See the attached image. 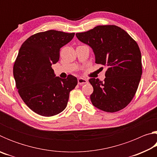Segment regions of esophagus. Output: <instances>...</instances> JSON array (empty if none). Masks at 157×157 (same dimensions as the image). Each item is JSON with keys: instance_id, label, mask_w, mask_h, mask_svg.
I'll return each mask as SVG.
<instances>
[{"instance_id": "34e87169", "label": "esophagus", "mask_w": 157, "mask_h": 157, "mask_svg": "<svg viewBox=\"0 0 157 157\" xmlns=\"http://www.w3.org/2000/svg\"><path fill=\"white\" fill-rule=\"evenodd\" d=\"M78 84H80V85H82V84H86L87 82H88V81H87L86 79H84V78H78Z\"/></svg>"}]
</instances>
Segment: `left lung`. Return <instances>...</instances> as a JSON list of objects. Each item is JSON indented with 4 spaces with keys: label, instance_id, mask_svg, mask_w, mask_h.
Masks as SVG:
<instances>
[{
    "label": "left lung",
    "instance_id": "left-lung-1",
    "mask_svg": "<svg viewBox=\"0 0 157 157\" xmlns=\"http://www.w3.org/2000/svg\"><path fill=\"white\" fill-rule=\"evenodd\" d=\"M79 41L91 48L95 63L108 66L104 82L91 78L93 105L106 112H116L131 102L142 75L141 54L127 32L116 25H98L77 33Z\"/></svg>",
    "mask_w": 157,
    "mask_h": 157
}]
</instances>
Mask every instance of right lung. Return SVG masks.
<instances>
[{
    "mask_svg": "<svg viewBox=\"0 0 157 157\" xmlns=\"http://www.w3.org/2000/svg\"><path fill=\"white\" fill-rule=\"evenodd\" d=\"M74 35L48 30L32 35L21 45L13 68L16 86L23 102L37 114L49 117L62 112L78 84L75 76L60 78L52 68L59 59L60 48Z\"/></svg>",
    "mask_w": 157,
    "mask_h": 157,
    "instance_id": "right-lung-1",
    "label": "right lung"
}]
</instances>
